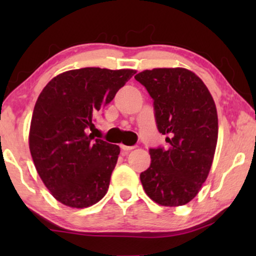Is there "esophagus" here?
Instances as JSON below:
<instances>
[{
  "label": "esophagus",
  "instance_id": "34e87169",
  "mask_svg": "<svg viewBox=\"0 0 256 256\" xmlns=\"http://www.w3.org/2000/svg\"><path fill=\"white\" fill-rule=\"evenodd\" d=\"M121 149L124 150V152H130L132 149H134L135 146H124V144H121Z\"/></svg>",
  "mask_w": 256,
  "mask_h": 256
}]
</instances>
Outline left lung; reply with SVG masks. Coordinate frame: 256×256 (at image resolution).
<instances>
[{"label": "left lung", "instance_id": "obj_1", "mask_svg": "<svg viewBox=\"0 0 256 256\" xmlns=\"http://www.w3.org/2000/svg\"><path fill=\"white\" fill-rule=\"evenodd\" d=\"M154 100L157 129L169 148H150V166L140 174L157 204L192 200L208 178L218 140L214 101L202 79L186 68L146 70L135 76Z\"/></svg>", "mask_w": 256, "mask_h": 256}]
</instances>
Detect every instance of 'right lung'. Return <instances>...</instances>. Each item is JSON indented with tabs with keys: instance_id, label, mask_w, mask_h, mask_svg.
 I'll use <instances>...</instances> for the list:
<instances>
[{
	"instance_id": "obj_1",
	"label": "right lung",
	"mask_w": 256,
	"mask_h": 256,
	"mask_svg": "<svg viewBox=\"0 0 256 256\" xmlns=\"http://www.w3.org/2000/svg\"><path fill=\"white\" fill-rule=\"evenodd\" d=\"M136 73L84 68L54 76L38 96L29 146L51 194L70 208H88L107 194L120 146L87 135L101 108Z\"/></svg>"
}]
</instances>
